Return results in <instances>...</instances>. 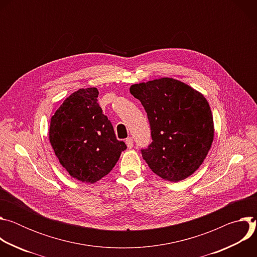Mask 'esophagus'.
I'll return each instance as SVG.
<instances>
[{"mask_svg": "<svg viewBox=\"0 0 257 257\" xmlns=\"http://www.w3.org/2000/svg\"><path fill=\"white\" fill-rule=\"evenodd\" d=\"M125 142H126V145H127L128 149H132L133 148V139H132V137L126 138Z\"/></svg>", "mask_w": 257, "mask_h": 257, "instance_id": "esophagus-1", "label": "esophagus"}]
</instances>
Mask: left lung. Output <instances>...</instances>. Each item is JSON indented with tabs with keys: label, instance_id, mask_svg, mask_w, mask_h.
I'll return each mask as SVG.
<instances>
[{
	"label": "left lung",
	"instance_id": "obj_1",
	"mask_svg": "<svg viewBox=\"0 0 257 257\" xmlns=\"http://www.w3.org/2000/svg\"><path fill=\"white\" fill-rule=\"evenodd\" d=\"M151 125L153 142L141 150L143 160L161 178L179 182L203 163L213 140V119L202 93L173 78L130 87Z\"/></svg>",
	"mask_w": 257,
	"mask_h": 257
}]
</instances>
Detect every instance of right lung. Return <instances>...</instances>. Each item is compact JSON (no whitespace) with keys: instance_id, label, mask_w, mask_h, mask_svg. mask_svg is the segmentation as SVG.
Here are the masks:
<instances>
[{"instance_id":"obj_1","label":"right lung","mask_w":257,"mask_h":257,"mask_svg":"<svg viewBox=\"0 0 257 257\" xmlns=\"http://www.w3.org/2000/svg\"><path fill=\"white\" fill-rule=\"evenodd\" d=\"M95 87L80 88L68 96L51 119L50 142L71 177L94 183L115 167L127 149L116 138L102 114Z\"/></svg>"}]
</instances>
